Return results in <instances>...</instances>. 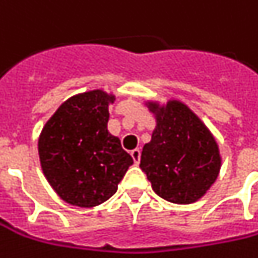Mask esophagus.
Instances as JSON below:
<instances>
[{
    "label": "esophagus",
    "instance_id": "34e87169",
    "mask_svg": "<svg viewBox=\"0 0 258 258\" xmlns=\"http://www.w3.org/2000/svg\"><path fill=\"white\" fill-rule=\"evenodd\" d=\"M131 156H133V159H134L135 163H140V159H141V151H140V148H135L131 151Z\"/></svg>",
    "mask_w": 258,
    "mask_h": 258
}]
</instances>
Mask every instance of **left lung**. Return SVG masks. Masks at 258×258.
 Wrapping results in <instances>:
<instances>
[{
	"label": "left lung",
	"mask_w": 258,
	"mask_h": 258,
	"mask_svg": "<svg viewBox=\"0 0 258 258\" xmlns=\"http://www.w3.org/2000/svg\"><path fill=\"white\" fill-rule=\"evenodd\" d=\"M155 117L151 141L144 145L141 167L159 197L192 204L215 183L222 156L211 130L179 99L145 100Z\"/></svg>",
	"instance_id": "8db88e82"
}]
</instances>
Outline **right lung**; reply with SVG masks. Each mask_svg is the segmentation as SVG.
<instances>
[{
    "mask_svg": "<svg viewBox=\"0 0 258 258\" xmlns=\"http://www.w3.org/2000/svg\"><path fill=\"white\" fill-rule=\"evenodd\" d=\"M116 95L103 89L67 99L41 130L37 141L44 177L68 204L92 208L117 191L133 158L107 130Z\"/></svg>",
    "mask_w": 258,
    "mask_h": 258,
    "instance_id": "obj_1",
    "label": "right lung"
}]
</instances>
